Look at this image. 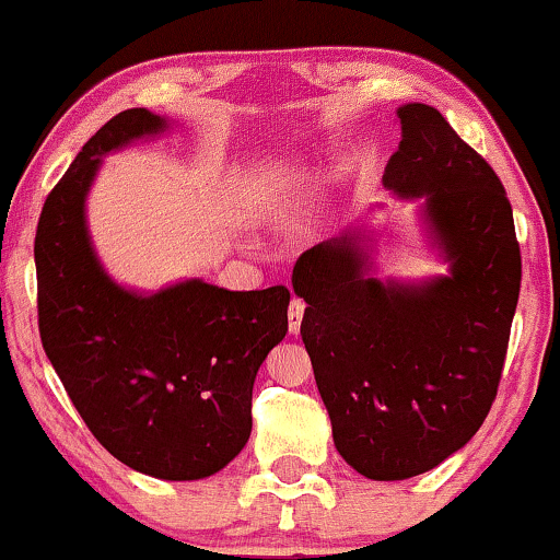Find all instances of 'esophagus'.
<instances>
[{"label": "esophagus", "instance_id": "34e87169", "mask_svg": "<svg viewBox=\"0 0 560 560\" xmlns=\"http://www.w3.org/2000/svg\"><path fill=\"white\" fill-rule=\"evenodd\" d=\"M304 307H307V304H304L302 300H294L289 302V332H292V336H296V332H300V325H302V317H304Z\"/></svg>", "mask_w": 560, "mask_h": 560}]
</instances>
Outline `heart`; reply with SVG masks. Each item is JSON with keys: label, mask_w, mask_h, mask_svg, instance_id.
I'll return each mask as SVG.
<instances>
[{"label": "heart", "mask_w": 560, "mask_h": 560, "mask_svg": "<svg viewBox=\"0 0 560 560\" xmlns=\"http://www.w3.org/2000/svg\"><path fill=\"white\" fill-rule=\"evenodd\" d=\"M307 165L300 158H281L260 165L247 175L243 207L253 219H271L300 196L307 180Z\"/></svg>", "instance_id": "heart-1"}]
</instances>
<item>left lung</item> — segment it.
Masks as SVG:
<instances>
[{
  "label": "left lung",
  "instance_id": "obj_1",
  "mask_svg": "<svg viewBox=\"0 0 560 560\" xmlns=\"http://www.w3.org/2000/svg\"><path fill=\"white\" fill-rule=\"evenodd\" d=\"M398 121L382 186L421 201V230L447 273L377 279L362 219L302 253L292 276L332 442L372 480L421 476L476 436L522 281L512 203L491 165L431 105H400Z\"/></svg>",
  "mask_w": 560,
  "mask_h": 560
}]
</instances>
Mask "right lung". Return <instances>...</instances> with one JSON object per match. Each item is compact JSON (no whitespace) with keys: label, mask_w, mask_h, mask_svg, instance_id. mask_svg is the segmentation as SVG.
I'll use <instances>...</instances> for the list:
<instances>
[{"label":"right lung","mask_w":560,"mask_h":560,"mask_svg":"<svg viewBox=\"0 0 560 560\" xmlns=\"http://www.w3.org/2000/svg\"><path fill=\"white\" fill-rule=\"evenodd\" d=\"M170 129L147 108L118 113L48 194L35 232L38 328L63 390L113 457L152 478L201 480L250 439L253 382L287 336L289 289L186 279L139 292L105 271L88 224L103 158Z\"/></svg>","instance_id":"obj_1"}]
</instances>
